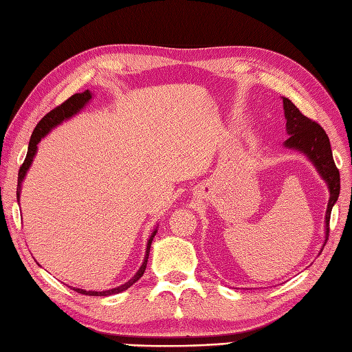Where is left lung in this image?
<instances>
[{
    "mask_svg": "<svg viewBox=\"0 0 352 352\" xmlns=\"http://www.w3.org/2000/svg\"><path fill=\"white\" fill-rule=\"evenodd\" d=\"M283 110L286 117V132L291 135L285 141L287 148L302 151L308 158L311 160L316 166L317 172L322 175L330 190V198L326 211V241L329 238V221L332 207L339 197L340 190V176L339 170L335 164L332 155V148H330L329 138L323 127L317 122L308 119L296 105L287 98H283Z\"/></svg>",
    "mask_w": 352,
    "mask_h": 352,
    "instance_id": "1",
    "label": "left lung"
}]
</instances>
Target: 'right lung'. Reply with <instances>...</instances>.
<instances>
[{
  "label": "right lung",
  "mask_w": 352,
  "mask_h": 352,
  "mask_svg": "<svg viewBox=\"0 0 352 352\" xmlns=\"http://www.w3.org/2000/svg\"><path fill=\"white\" fill-rule=\"evenodd\" d=\"M91 92L87 89L83 92H79V94H74L72 95L70 98H67L65 102H61L58 107H56L54 110H51L50 113H47L42 119L39 120V123L36 124V127L34 129V133H32L30 136V141H29V148H28V154H26V158L23 164L20 166L19 168V177H17V201H19V197H20V185H22V180L28 172V168L30 167L32 164V160H34V155L36 154V150H38V142L41 141V138H44V135H47L52 127H56L57 124H60L61 122H65L67 119H70L72 116L76 114L80 109H83V105L87 104L89 100H91ZM157 230H154V233L151 235V238L148 239V245H146V254H145V260L141 265V269L138 270V273L133 276V278L126 282L124 285L122 286H117V287H113V289H109V291H101V292H97V291H83V289H78V287H72L73 291H76L79 294H83V295H89V296H107V295H113V294H119V292H123L126 291L127 287H131L136 280H140L142 276H144V272L146 269V261H148V255H150V248H151V243H153V238L155 236Z\"/></svg>",
  "instance_id": "right-lung-1"
}]
</instances>
